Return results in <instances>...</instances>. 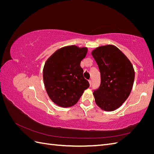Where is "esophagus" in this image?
Segmentation results:
<instances>
[{
  "instance_id": "obj_1",
  "label": "esophagus",
  "mask_w": 154,
  "mask_h": 154,
  "mask_svg": "<svg viewBox=\"0 0 154 154\" xmlns=\"http://www.w3.org/2000/svg\"><path fill=\"white\" fill-rule=\"evenodd\" d=\"M88 82H89V84H90V85H92V81H91V80H88Z\"/></svg>"
}]
</instances>
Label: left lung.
I'll use <instances>...</instances> for the list:
<instances>
[{"mask_svg":"<svg viewBox=\"0 0 154 154\" xmlns=\"http://www.w3.org/2000/svg\"><path fill=\"white\" fill-rule=\"evenodd\" d=\"M98 66L101 82L94 90L96 103L101 109L112 111L118 109L127 99L134 81L132 63L114 45L101 46L92 52Z\"/></svg>","mask_w":154,"mask_h":154,"instance_id":"8db88e82","label":"left lung"}]
</instances>
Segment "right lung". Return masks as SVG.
Wrapping results in <instances>:
<instances>
[{"label":"right lung","instance_id":"1","mask_svg":"<svg viewBox=\"0 0 154 154\" xmlns=\"http://www.w3.org/2000/svg\"><path fill=\"white\" fill-rule=\"evenodd\" d=\"M87 52V48L68 46L56 51L45 62L44 82L46 91L54 103L62 107L71 106L89 87L80 67Z\"/></svg>","mask_w":154,"mask_h":154}]
</instances>
